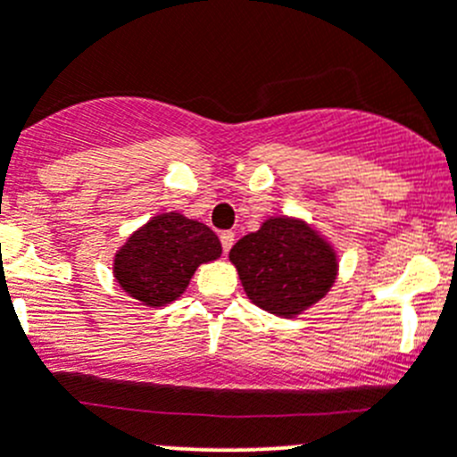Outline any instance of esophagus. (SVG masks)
<instances>
[{
  "label": "esophagus",
  "mask_w": 457,
  "mask_h": 457,
  "mask_svg": "<svg viewBox=\"0 0 457 457\" xmlns=\"http://www.w3.org/2000/svg\"><path fill=\"white\" fill-rule=\"evenodd\" d=\"M234 232H220V245H223V252L225 254H228L229 250H232V245H234Z\"/></svg>",
  "instance_id": "34e87169"
}]
</instances>
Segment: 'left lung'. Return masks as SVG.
<instances>
[{
  "mask_svg": "<svg viewBox=\"0 0 457 457\" xmlns=\"http://www.w3.org/2000/svg\"><path fill=\"white\" fill-rule=\"evenodd\" d=\"M247 298L270 314L294 318L325 298L338 274L334 247L312 225L271 216L229 250Z\"/></svg>",
  "mask_w": 457,
  "mask_h": 457,
  "instance_id": "8db88e82",
  "label": "left lung"
}]
</instances>
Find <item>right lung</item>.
<instances>
[{"mask_svg": "<svg viewBox=\"0 0 457 457\" xmlns=\"http://www.w3.org/2000/svg\"><path fill=\"white\" fill-rule=\"evenodd\" d=\"M219 237L195 219L163 212L137 229L114 254L112 274L123 292L147 307L177 301L201 262L220 256Z\"/></svg>", "mask_w": 457, "mask_h": 457, "instance_id": "add662e5", "label": "right lung"}]
</instances>
